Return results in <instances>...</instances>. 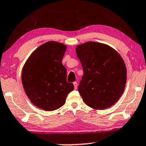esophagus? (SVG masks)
Returning a JSON list of instances; mask_svg holds the SVG:
<instances>
[{"label":"esophagus","mask_w":146,"mask_h":146,"mask_svg":"<svg viewBox=\"0 0 146 146\" xmlns=\"http://www.w3.org/2000/svg\"><path fill=\"white\" fill-rule=\"evenodd\" d=\"M73 85H74V88H75V90H76L77 88V83L76 82H73Z\"/></svg>","instance_id":"34e87169"}]
</instances>
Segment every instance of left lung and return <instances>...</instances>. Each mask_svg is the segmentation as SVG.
<instances>
[{"mask_svg":"<svg viewBox=\"0 0 146 146\" xmlns=\"http://www.w3.org/2000/svg\"><path fill=\"white\" fill-rule=\"evenodd\" d=\"M84 75L78 86L88 106L103 110L114 104L124 92L127 69L121 55L109 46L88 42L76 48Z\"/></svg>","mask_w":146,"mask_h":146,"instance_id":"left-lung-1","label":"left lung"}]
</instances>
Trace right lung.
<instances>
[{"label": "right lung", "mask_w": 146, "mask_h": 146, "mask_svg": "<svg viewBox=\"0 0 146 146\" xmlns=\"http://www.w3.org/2000/svg\"><path fill=\"white\" fill-rule=\"evenodd\" d=\"M66 49L62 43L46 42L33 52L23 67L21 80L25 94L42 110L59 108L74 89L73 84L67 82V69L62 64Z\"/></svg>", "instance_id": "right-lung-1"}]
</instances>
